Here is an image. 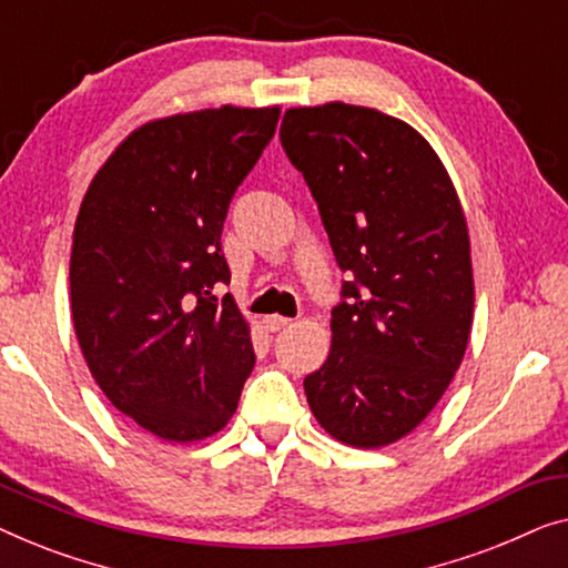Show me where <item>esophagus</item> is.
<instances>
[{
    "label": "esophagus",
    "mask_w": 568,
    "mask_h": 568,
    "mask_svg": "<svg viewBox=\"0 0 568 568\" xmlns=\"http://www.w3.org/2000/svg\"><path fill=\"white\" fill-rule=\"evenodd\" d=\"M262 324H265V329H267V332H281V329H285L287 324H291V318H287V316H281V314H273V316H265V318H262Z\"/></svg>",
    "instance_id": "esophagus-1"
}]
</instances>
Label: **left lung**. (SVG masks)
Returning a JSON list of instances; mask_svg holds the SVG:
<instances>
[{"label": "left lung", "instance_id": "1", "mask_svg": "<svg viewBox=\"0 0 568 568\" xmlns=\"http://www.w3.org/2000/svg\"><path fill=\"white\" fill-rule=\"evenodd\" d=\"M281 141L355 275L332 311L329 355L303 381L308 406L334 440L386 447L425 422L466 355V211L425 135L375 108H287Z\"/></svg>", "mask_w": 568, "mask_h": 568}]
</instances>
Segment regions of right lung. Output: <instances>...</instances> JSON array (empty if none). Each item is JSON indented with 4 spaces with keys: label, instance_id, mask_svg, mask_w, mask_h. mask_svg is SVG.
Segmentation results:
<instances>
[{
    "label": "right lung",
    "instance_id": "add662e5",
    "mask_svg": "<svg viewBox=\"0 0 568 568\" xmlns=\"http://www.w3.org/2000/svg\"><path fill=\"white\" fill-rule=\"evenodd\" d=\"M277 118V105L154 118L118 143L79 205V347L110 404L159 440L221 433L254 367L250 322L213 285L231 281L223 221Z\"/></svg>",
    "mask_w": 568,
    "mask_h": 568
}]
</instances>
